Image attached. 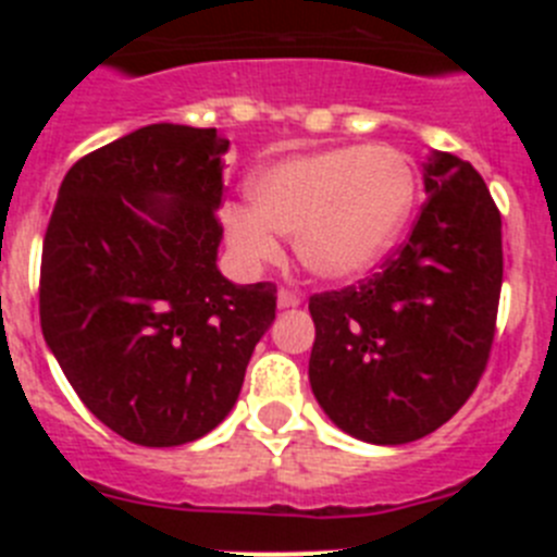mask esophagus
Returning a JSON list of instances; mask_svg holds the SVG:
<instances>
[{
    "instance_id": "esophagus-1",
    "label": "esophagus",
    "mask_w": 557,
    "mask_h": 557,
    "mask_svg": "<svg viewBox=\"0 0 557 557\" xmlns=\"http://www.w3.org/2000/svg\"><path fill=\"white\" fill-rule=\"evenodd\" d=\"M301 304V295L293 293V289H282L278 293V309H295Z\"/></svg>"
}]
</instances>
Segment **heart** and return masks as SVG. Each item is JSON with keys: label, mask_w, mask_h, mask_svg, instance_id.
I'll return each mask as SVG.
<instances>
[{"label": "heart", "mask_w": 557, "mask_h": 557, "mask_svg": "<svg viewBox=\"0 0 557 557\" xmlns=\"http://www.w3.org/2000/svg\"><path fill=\"white\" fill-rule=\"evenodd\" d=\"M250 209L223 211L225 243L245 268L278 256L295 236V259L321 282H354L396 245L416 203V166L391 145H339L298 152L248 181Z\"/></svg>", "instance_id": "obj_1"}]
</instances>
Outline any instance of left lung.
Instances as JSON below:
<instances>
[{"label": "left lung", "mask_w": 557, "mask_h": 557, "mask_svg": "<svg viewBox=\"0 0 557 557\" xmlns=\"http://www.w3.org/2000/svg\"><path fill=\"white\" fill-rule=\"evenodd\" d=\"M410 239L359 287L309 298V385L343 432L398 446L444 426L474 393L502 289V218L480 172L451 152L424 164Z\"/></svg>", "instance_id": "left-lung-1"}]
</instances>
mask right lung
Listing matches in <instances>:
<instances>
[{
	"label": "right lung",
	"instance_id": "obj_1",
	"mask_svg": "<svg viewBox=\"0 0 557 557\" xmlns=\"http://www.w3.org/2000/svg\"><path fill=\"white\" fill-rule=\"evenodd\" d=\"M214 127L147 125L66 172L41 253V332L83 405L139 446H181L236 405L275 284L218 268Z\"/></svg>",
	"mask_w": 557,
	"mask_h": 557
}]
</instances>
